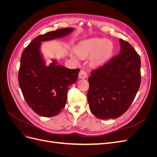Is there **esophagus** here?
<instances>
[{
	"mask_svg": "<svg viewBox=\"0 0 157 157\" xmlns=\"http://www.w3.org/2000/svg\"><path fill=\"white\" fill-rule=\"evenodd\" d=\"M78 76H79V78H86L87 77L88 75L85 71L80 70L79 72V74H78Z\"/></svg>",
	"mask_w": 157,
	"mask_h": 157,
	"instance_id": "1",
	"label": "esophagus"
}]
</instances>
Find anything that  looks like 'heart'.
<instances>
[{
  "label": "heart",
  "instance_id": "1",
  "mask_svg": "<svg viewBox=\"0 0 157 157\" xmlns=\"http://www.w3.org/2000/svg\"><path fill=\"white\" fill-rule=\"evenodd\" d=\"M75 50L80 58H85L92 55L91 62L94 65H101L110 59L113 52V44L109 40L94 38L81 42ZM71 58L77 61V56L74 54H71Z\"/></svg>",
  "mask_w": 157,
  "mask_h": 157
}]
</instances>
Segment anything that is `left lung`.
<instances>
[{
  "instance_id": "left-lung-1",
  "label": "left lung",
  "mask_w": 157,
  "mask_h": 157,
  "mask_svg": "<svg viewBox=\"0 0 157 157\" xmlns=\"http://www.w3.org/2000/svg\"><path fill=\"white\" fill-rule=\"evenodd\" d=\"M120 54L92 70L87 94L90 109L99 119L117 118L130 107L141 84V59L127 41L120 39Z\"/></svg>"
}]
</instances>
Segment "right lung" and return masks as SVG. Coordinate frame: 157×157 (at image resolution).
Listing matches in <instances>:
<instances>
[{
	"label": "right lung",
	"instance_id": "add662e5",
	"mask_svg": "<svg viewBox=\"0 0 157 157\" xmlns=\"http://www.w3.org/2000/svg\"><path fill=\"white\" fill-rule=\"evenodd\" d=\"M73 28H63L36 36L23 51L18 82L30 108L45 117L56 116L67 101V92L78 78L79 69H69L52 61L46 65L40 52L41 42L69 35Z\"/></svg>",
	"mask_w": 157,
	"mask_h": 157
}]
</instances>
